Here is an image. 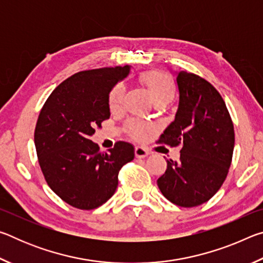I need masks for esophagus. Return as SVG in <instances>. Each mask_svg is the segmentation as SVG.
I'll return each mask as SVG.
<instances>
[{"label":"esophagus","mask_w":263,"mask_h":263,"mask_svg":"<svg viewBox=\"0 0 263 263\" xmlns=\"http://www.w3.org/2000/svg\"><path fill=\"white\" fill-rule=\"evenodd\" d=\"M135 153H136V157L140 158V159H144L149 154L147 151H146L144 147H140V146H137L135 149Z\"/></svg>","instance_id":"obj_1"}]
</instances>
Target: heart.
<instances>
[{"label":"heart","instance_id":"heart-1","mask_svg":"<svg viewBox=\"0 0 263 263\" xmlns=\"http://www.w3.org/2000/svg\"><path fill=\"white\" fill-rule=\"evenodd\" d=\"M141 82L147 87L151 97L154 103L157 102H168L173 99L175 91V84L173 80L167 74L161 72H148L141 75ZM124 95H125V89L122 83L116 84L111 89L109 94V106L111 110H118L123 104ZM131 130L133 136L138 139L144 137L145 130L138 124H131Z\"/></svg>","mask_w":263,"mask_h":263}]
</instances>
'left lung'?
I'll return each mask as SVG.
<instances>
[{
  "mask_svg": "<svg viewBox=\"0 0 263 263\" xmlns=\"http://www.w3.org/2000/svg\"><path fill=\"white\" fill-rule=\"evenodd\" d=\"M179 105L159 142L181 146L180 161L167 160L158 186L168 201L193 208L208 202L228 176L234 148L233 123L226 104L206 80L175 72Z\"/></svg>",
  "mask_w": 263,
  "mask_h": 263,
  "instance_id": "obj_1",
  "label": "left lung"
}]
</instances>
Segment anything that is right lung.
Returning <instances> with one entry per match:
<instances>
[{
  "label": "right lung",
  "instance_id": "right-lung-1",
  "mask_svg": "<svg viewBox=\"0 0 263 263\" xmlns=\"http://www.w3.org/2000/svg\"><path fill=\"white\" fill-rule=\"evenodd\" d=\"M131 66L79 72L48 96L34 130L38 161L47 184L74 208L91 210L115 194L118 173L135 159L130 142L118 141L101 152L90 140L110 117L109 94L130 74Z\"/></svg>",
  "mask_w": 263,
  "mask_h": 263
}]
</instances>
